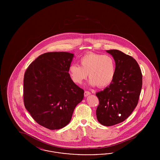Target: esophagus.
<instances>
[{"label":"esophagus","instance_id":"34e87169","mask_svg":"<svg viewBox=\"0 0 160 160\" xmlns=\"http://www.w3.org/2000/svg\"><path fill=\"white\" fill-rule=\"evenodd\" d=\"M91 93L90 92L87 91H84V97H88V95H91Z\"/></svg>","mask_w":160,"mask_h":160}]
</instances>
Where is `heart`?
Instances as JSON below:
<instances>
[{"instance_id":"1","label":"heart","mask_w":160,"mask_h":160,"mask_svg":"<svg viewBox=\"0 0 160 160\" xmlns=\"http://www.w3.org/2000/svg\"><path fill=\"white\" fill-rule=\"evenodd\" d=\"M79 62L80 66L71 65L69 68V74L74 83H82L87 78L88 74L89 84L92 86L104 88L112 82L116 63L110 55L88 53L84 55Z\"/></svg>"}]
</instances>
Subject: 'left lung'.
Segmentation results:
<instances>
[{
    "label": "left lung",
    "instance_id": "obj_1",
    "mask_svg": "<svg viewBox=\"0 0 160 160\" xmlns=\"http://www.w3.org/2000/svg\"><path fill=\"white\" fill-rule=\"evenodd\" d=\"M115 61L116 71L110 84L97 92L99 104L96 114L107 127L124 121L137 106L142 87V74L132 57L118 50H106Z\"/></svg>",
    "mask_w": 160,
    "mask_h": 160
}]
</instances>
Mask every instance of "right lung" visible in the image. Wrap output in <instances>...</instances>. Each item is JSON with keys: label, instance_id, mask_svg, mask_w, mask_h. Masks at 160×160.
<instances>
[{"label": "right lung", "instance_id": "add662e5", "mask_svg": "<svg viewBox=\"0 0 160 160\" xmlns=\"http://www.w3.org/2000/svg\"><path fill=\"white\" fill-rule=\"evenodd\" d=\"M74 54L48 52L39 56L26 69L23 80L24 104L32 118L49 129H59L71 121L84 90L69 74Z\"/></svg>", "mask_w": 160, "mask_h": 160}]
</instances>
